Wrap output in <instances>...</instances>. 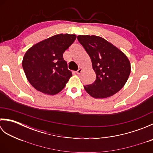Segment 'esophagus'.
<instances>
[{
    "mask_svg": "<svg viewBox=\"0 0 153 153\" xmlns=\"http://www.w3.org/2000/svg\"><path fill=\"white\" fill-rule=\"evenodd\" d=\"M82 68H79V69L76 71V73L77 74H80L81 73H82Z\"/></svg>",
    "mask_w": 153,
    "mask_h": 153,
    "instance_id": "esophagus-1",
    "label": "esophagus"
}]
</instances>
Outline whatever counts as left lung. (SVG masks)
<instances>
[{"label": "left lung", "mask_w": 153, "mask_h": 153, "mask_svg": "<svg viewBox=\"0 0 153 153\" xmlns=\"http://www.w3.org/2000/svg\"><path fill=\"white\" fill-rule=\"evenodd\" d=\"M79 43L89 54L96 79L84 86L87 93L96 99L112 96L124 86L131 72L126 55L105 39L96 35H78Z\"/></svg>", "instance_id": "obj_1"}]
</instances>
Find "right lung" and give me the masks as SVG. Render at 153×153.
Returning a JSON list of instances; mask_svg holds the SVG:
<instances>
[{
	"mask_svg": "<svg viewBox=\"0 0 153 153\" xmlns=\"http://www.w3.org/2000/svg\"><path fill=\"white\" fill-rule=\"evenodd\" d=\"M76 39L75 34H58L33 45L22 60L23 69L35 89L47 95L60 92L72 76L63 53Z\"/></svg>",
	"mask_w": 153,
	"mask_h": 153,
	"instance_id": "right-lung-1",
	"label": "right lung"
}]
</instances>
